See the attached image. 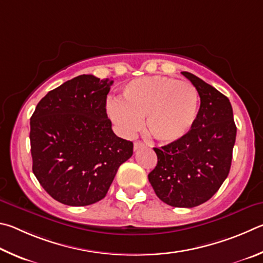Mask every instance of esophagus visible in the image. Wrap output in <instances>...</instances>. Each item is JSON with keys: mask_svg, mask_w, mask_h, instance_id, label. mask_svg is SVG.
I'll list each match as a JSON object with an SVG mask.
<instances>
[{"mask_svg": "<svg viewBox=\"0 0 263 263\" xmlns=\"http://www.w3.org/2000/svg\"><path fill=\"white\" fill-rule=\"evenodd\" d=\"M144 143L143 142H141V141H136L135 143H134V150L136 151V150H139V149H141V148H144Z\"/></svg>", "mask_w": 263, "mask_h": 263, "instance_id": "1", "label": "esophagus"}]
</instances>
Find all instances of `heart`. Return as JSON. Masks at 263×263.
<instances>
[{"label":"heart","mask_w":263,"mask_h":263,"mask_svg":"<svg viewBox=\"0 0 263 263\" xmlns=\"http://www.w3.org/2000/svg\"><path fill=\"white\" fill-rule=\"evenodd\" d=\"M196 87L167 76H148L128 83L121 100H110L107 113L120 134L132 136L141 127L155 140L170 143L191 130L199 113Z\"/></svg>","instance_id":"1"}]
</instances>
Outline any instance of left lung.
Returning <instances> with one entry per match:
<instances>
[{
    "instance_id": "8db88e82",
    "label": "left lung",
    "mask_w": 263,
    "mask_h": 263,
    "mask_svg": "<svg viewBox=\"0 0 263 263\" xmlns=\"http://www.w3.org/2000/svg\"><path fill=\"white\" fill-rule=\"evenodd\" d=\"M182 75L199 91L196 121L180 140L154 148L158 162L148 178L165 203L193 208L211 199L228 178L237 127L228 97L191 72Z\"/></svg>"
}]
</instances>
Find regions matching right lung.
Returning <instances> with one entry per match:
<instances>
[{"label": "right lung", "mask_w": 263, "mask_h": 263, "mask_svg": "<svg viewBox=\"0 0 263 263\" xmlns=\"http://www.w3.org/2000/svg\"><path fill=\"white\" fill-rule=\"evenodd\" d=\"M113 81L81 75L49 91L32 114V171L54 200L72 206L104 199L133 142L118 137L106 113Z\"/></svg>", "instance_id": "right-lung-1"}]
</instances>
